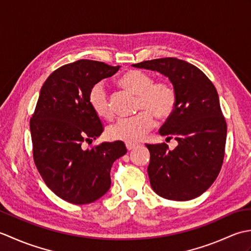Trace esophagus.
<instances>
[{"mask_svg":"<svg viewBox=\"0 0 251 251\" xmlns=\"http://www.w3.org/2000/svg\"><path fill=\"white\" fill-rule=\"evenodd\" d=\"M137 147L136 143H132V142H126V148L127 150H132V149H135Z\"/></svg>","mask_w":251,"mask_h":251,"instance_id":"obj_1","label":"esophagus"}]
</instances>
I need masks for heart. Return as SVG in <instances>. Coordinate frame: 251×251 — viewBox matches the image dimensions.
<instances>
[{"label":"heart","instance_id":"1","mask_svg":"<svg viewBox=\"0 0 251 251\" xmlns=\"http://www.w3.org/2000/svg\"><path fill=\"white\" fill-rule=\"evenodd\" d=\"M123 87L138 96L139 114L132 117H123L106 129L111 140L137 142L150 130L153 115L158 120H167L173 115L177 104V94L172 85L165 82L155 83L152 74L141 70H130L120 78ZM89 103L94 112L102 119H110L113 114L109 95L103 83H97L88 95Z\"/></svg>","mask_w":251,"mask_h":251}]
</instances>
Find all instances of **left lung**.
Masks as SVG:
<instances>
[{
    "label": "left lung",
    "mask_w": 251,
    "mask_h": 251,
    "mask_svg": "<svg viewBox=\"0 0 251 251\" xmlns=\"http://www.w3.org/2000/svg\"><path fill=\"white\" fill-rule=\"evenodd\" d=\"M132 67L162 73L177 94L176 109L159 134L175 138L178 146L170 151L166 143L146 145L153 191L172 201L199 197L217 179L225 157L226 123L216 87L199 68L177 58L147 60Z\"/></svg>",
    "instance_id": "obj_1"
}]
</instances>
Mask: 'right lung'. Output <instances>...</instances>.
Wrapping results in <instances>:
<instances>
[{
    "mask_svg": "<svg viewBox=\"0 0 251 251\" xmlns=\"http://www.w3.org/2000/svg\"><path fill=\"white\" fill-rule=\"evenodd\" d=\"M119 69L81 59L57 69L41 88L30 120L34 163L46 185L72 204H89L103 196L111 186L112 165L127 152L122 141L82 148L103 131L89 103L90 89Z\"/></svg>",
    "mask_w": 251,
    "mask_h": 251,
    "instance_id": "add662e5",
    "label": "right lung"
}]
</instances>
